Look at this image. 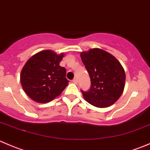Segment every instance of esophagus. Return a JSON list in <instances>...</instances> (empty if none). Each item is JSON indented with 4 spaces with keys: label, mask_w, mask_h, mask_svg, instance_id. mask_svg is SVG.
Returning a JSON list of instances; mask_svg holds the SVG:
<instances>
[{
    "label": "esophagus",
    "mask_w": 150,
    "mask_h": 150,
    "mask_svg": "<svg viewBox=\"0 0 150 150\" xmlns=\"http://www.w3.org/2000/svg\"><path fill=\"white\" fill-rule=\"evenodd\" d=\"M72 83H75V84H77V83H78V79H77V78H74V79L72 80Z\"/></svg>",
    "instance_id": "obj_1"
}]
</instances>
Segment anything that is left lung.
<instances>
[{
  "label": "left lung",
  "instance_id": "1",
  "mask_svg": "<svg viewBox=\"0 0 150 150\" xmlns=\"http://www.w3.org/2000/svg\"><path fill=\"white\" fill-rule=\"evenodd\" d=\"M91 78V88L81 90L86 101L98 108L113 104L122 94L126 75L120 62L111 54L100 49H92L80 54Z\"/></svg>",
  "mask_w": 150,
  "mask_h": 150
}]
</instances>
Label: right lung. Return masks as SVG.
Returning <instances> with one entry per match:
<instances>
[{
  "label": "right lung",
  "mask_w": 150,
  "mask_h": 150,
  "mask_svg": "<svg viewBox=\"0 0 150 150\" xmlns=\"http://www.w3.org/2000/svg\"><path fill=\"white\" fill-rule=\"evenodd\" d=\"M63 56L45 50L31 57L23 66L21 72L22 88L34 101L48 103L67 87L69 80L65 78L66 70L59 66Z\"/></svg>",
  "instance_id": "obj_1"
}]
</instances>
